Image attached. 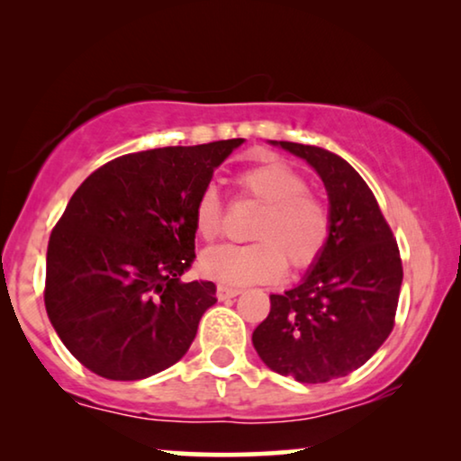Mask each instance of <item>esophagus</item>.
Wrapping results in <instances>:
<instances>
[{
  "instance_id": "esophagus-1",
  "label": "esophagus",
  "mask_w": 461,
  "mask_h": 461,
  "mask_svg": "<svg viewBox=\"0 0 461 461\" xmlns=\"http://www.w3.org/2000/svg\"><path fill=\"white\" fill-rule=\"evenodd\" d=\"M239 294H241V289H239V287H230V285H218V289H216L218 300L235 298V295H239Z\"/></svg>"
}]
</instances>
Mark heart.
Wrapping results in <instances>:
<instances>
[{
  "label": "heart",
  "mask_w": 461,
  "mask_h": 461,
  "mask_svg": "<svg viewBox=\"0 0 461 461\" xmlns=\"http://www.w3.org/2000/svg\"><path fill=\"white\" fill-rule=\"evenodd\" d=\"M237 191L262 203L251 239L254 243H224L205 249L199 258L201 273L222 285L273 281L285 270L312 267L331 237V212L323 199L308 191V182L287 161L268 157L235 174ZM194 230L212 241L222 229L218 191L207 186L194 203Z\"/></svg>",
  "instance_id": "b5f03b06"
}]
</instances>
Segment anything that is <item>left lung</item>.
I'll list each match as a JSON object with an SVG mask.
<instances>
[{"label": "left lung", "instance_id": "left-lung-1", "mask_svg": "<svg viewBox=\"0 0 461 461\" xmlns=\"http://www.w3.org/2000/svg\"><path fill=\"white\" fill-rule=\"evenodd\" d=\"M317 169L330 194L331 237L306 279L270 295L251 342L264 363L302 384L352 374L394 327L402 283L396 239L355 167L330 150L275 142Z\"/></svg>", "mask_w": 461, "mask_h": 461}]
</instances>
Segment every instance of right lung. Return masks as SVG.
Instances as JSON below:
<instances>
[{"label":"right lung","mask_w":461,"mask_h":461,"mask_svg":"<svg viewBox=\"0 0 461 461\" xmlns=\"http://www.w3.org/2000/svg\"><path fill=\"white\" fill-rule=\"evenodd\" d=\"M241 142L117 157L73 193L50 235L43 302L84 367L106 380H142L191 348L216 304L212 281H180L194 260V203Z\"/></svg>","instance_id":"1"}]
</instances>
